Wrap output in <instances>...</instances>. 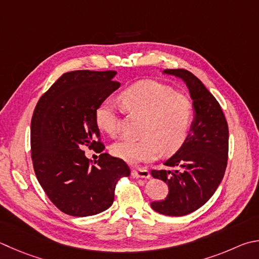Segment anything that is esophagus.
<instances>
[{"label": "esophagus", "instance_id": "esophagus-1", "mask_svg": "<svg viewBox=\"0 0 259 259\" xmlns=\"http://www.w3.org/2000/svg\"><path fill=\"white\" fill-rule=\"evenodd\" d=\"M133 177L137 179H149L150 173L148 170H146V168L139 167L133 170Z\"/></svg>", "mask_w": 259, "mask_h": 259}]
</instances>
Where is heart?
<instances>
[{"label": "heart", "mask_w": 259, "mask_h": 259, "mask_svg": "<svg viewBox=\"0 0 259 259\" xmlns=\"http://www.w3.org/2000/svg\"><path fill=\"white\" fill-rule=\"evenodd\" d=\"M121 102L126 113L144 116L142 138L112 145L114 156L131 164L152 162L159 152L171 155L186 143L194 121V105L188 96L164 83L145 80L122 92ZM95 122L111 137L119 134L120 117L113 102L104 101L96 107Z\"/></svg>", "instance_id": "obj_1"}]
</instances>
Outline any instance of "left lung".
I'll return each instance as SVG.
<instances>
[{
	"mask_svg": "<svg viewBox=\"0 0 259 259\" xmlns=\"http://www.w3.org/2000/svg\"><path fill=\"white\" fill-rule=\"evenodd\" d=\"M164 72L181 78L189 88L195 119L182 147L152 176L168 187L164 200L150 206L159 214L183 216L200 208L218 189L224 177L229 155V126L216 98L195 74L185 69Z\"/></svg>",
	"mask_w": 259,
	"mask_h": 259,
	"instance_id": "8db88e82",
	"label": "left lung"
}]
</instances>
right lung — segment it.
Masks as SVG:
<instances>
[{
	"instance_id": "right-lung-1",
	"label": "right lung",
	"mask_w": 259,
	"mask_h": 259,
	"mask_svg": "<svg viewBox=\"0 0 259 259\" xmlns=\"http://www.w3.org/2000/svg\"><path fill=\"white\" fill-rule=\"evenodd\" d=\"M116 71L65 72L39 98L31 119L30 147L37 180L63 213L83 218L113 204L117 181L130 176L123 159L103 153L96 107L120 87ZM83 147L100 153L93 163Z\"/></svg>"
}]
</instances>
